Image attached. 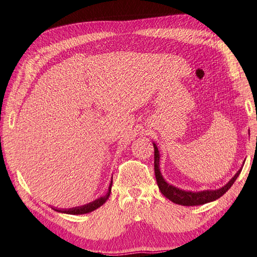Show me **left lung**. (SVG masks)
I'll use <instances>...</instances> for the list:
<instances>
[{
    "mask_svg": "<svg viewBox=\"0 0 257 257\" xmlns=\"http://www.w3.org/2000/svg\"><path fill=\"white\" fill-rule=\"evenodd\" d=\"M153 147H154V172H155L157 186H159L162 194L165 195L168 200L183 206L202 205V204H206L219 199L220 196H222L230 188H231L235 179L239 177L243 167L242 165V167L238 170V172H236V174L232 177V178L220 189L203 190V191H199V192L186 191V190H182L173 185H169V183L164 179L160 169V159H161L160 151L157 149V146L154 142H153Z\"/></svg>",
    "mask_w": 257,
    "mask_h": 257,
    "instance_id": "8db88e82",
    "label": "left lung"
}]
</instances>
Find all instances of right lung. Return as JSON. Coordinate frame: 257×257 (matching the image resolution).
I'll list each match as a JSON object with an SVG mask.
<instances>
[{"mask_svg":"<svg viewBox=\"0 0 257 257\" xmlns=\"http://www.w3.org/2000/svg\"><path fill=\"white\" fill-rule=\"evenodd\" d=\"M111 185H113V177H111V180H110V183H109L107 193L105 194V195H103V196H101V197H98V199H96L93 202H90L88 204H85V205L72 207V208H57V207H52V208H53L55 212L64 213V214H70V215H82V214L90 213V212H92V210H95L96 208L102 206L103 204L107 201L108 196L110 194Z\"/></svg>","mask_w":257,"mask_h":257,"instance_id":"right-lung-1","label":"right lung"}]
</instances>
